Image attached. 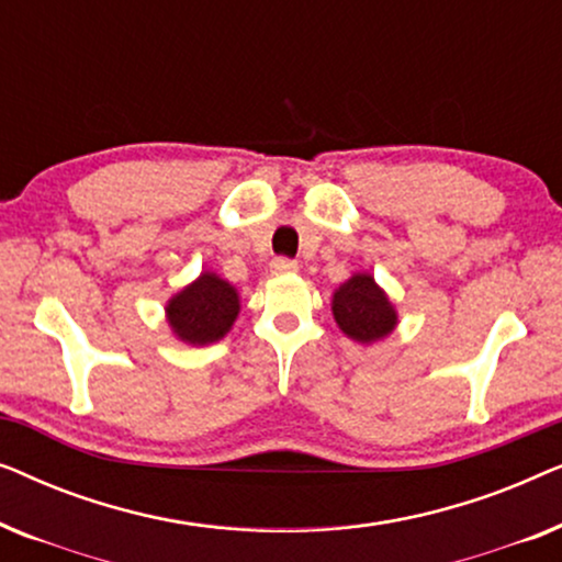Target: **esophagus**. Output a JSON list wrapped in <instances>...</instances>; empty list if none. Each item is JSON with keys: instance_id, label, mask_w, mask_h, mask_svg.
I'll use <instances>...</instances> for the list:
<instances>
[{"instance_id": "34e87169", "label": "esophagus", "mask_w": 562, "mask_h": 562, "mask_svg": "<svg viewBox=\"0 0 562 562\" xmlns=\"http://www.w3.org/2000/svg\"><path fill=\"white\" fill-rule=\"evenodd\" d=\"M296 260H291V258H276L273 263H271V271L276 273V276H286V273H294L296 271Z\"/></svg>"}]
</instances>
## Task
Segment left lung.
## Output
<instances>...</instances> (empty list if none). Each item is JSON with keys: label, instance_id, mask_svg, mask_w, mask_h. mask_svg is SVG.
<instances>
[{"label": "left lung", "instance_id": "left-lung-1", "mask_svg": "<svg viewBox=\"0 0 562 562\" xmlns=\"http://www.w3.org/2000/svg\"><path fill=\"white\" fill-rule=\"evenodd\" d=\"M333 314L337 327L350 340L371 345L394 333L396 310L386 291L373 281L371 273H352L333 294Z\"/></svg>", "mask_w": 562, "mask_h": 562}]
</instances>
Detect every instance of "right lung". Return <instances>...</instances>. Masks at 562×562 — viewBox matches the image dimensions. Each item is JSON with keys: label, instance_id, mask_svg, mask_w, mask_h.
I'll return each instance as SVG.
<instances>
[{"label": "right lung", "instance_id": "right-lung-1", "mask_svg": "<svg viewBox=\"0 0 562 562\" xmlns=\"http://www.w3.org/2000/svg\"><path fill=\"white\" fill-rule=\"evenodd\" d=\"M237 312H240L237 289L210 271H204L166 304V317L173 335L189 345L222 340L233 329Z\"/></svg>", "mask_w": 562, "mask_h": 562}]
</instances>
